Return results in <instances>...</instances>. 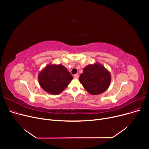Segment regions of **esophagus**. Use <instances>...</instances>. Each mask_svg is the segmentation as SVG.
<instances>
[{"label":"esophagus","mask_w":149,"mask_h":149,"mask_svg":"<svg viewBox=\"0 0 149 149\" xmlns=\"http://www.w3.org/2000/svg\"><path fill=\"white\" fill-rule=\"evenodd\" d=\"M74 78H75V79H79V75H78V74H75V75H74Z\"/></svg>","instance_id":"1"}]
</instances>
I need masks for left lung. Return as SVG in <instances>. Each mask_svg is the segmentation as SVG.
<instances>
[{
    "label": "left lung",
    "mask_w": 149,
    "mask_h": 149,
    "mask_svg": "<svg viewBox=\"0 0 149 149\" xmlns=\"http://www.w3.org/2000/svg\"><path fill=\"white\" fill-rule=\"evenodd\" d=\"M79 79L86 91L91 95H96L104 92L109 88L111 75L103 65L96 62L84 68Z\"/></svg>",
    "instance_id": "left-lung-1"
}]
</instances>
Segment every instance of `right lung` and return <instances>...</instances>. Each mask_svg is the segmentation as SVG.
Masks as SVG:
<instances>
[{
	"label": "right lung",
	"instance_id": "1",
	"mask_svg": "<svg viewBox=\"0 0 149 149\" xmlns=\"http://www.w3.org/2000/svg\"><path fill=\"white\" fill-rule=\"evenodd\" d=\"M73 79L69 70L61 64H48L38 75L41 88L52 95H57L65 90Z\"/></svg>",
	"mask_w": 149,
	"mask_h": 149
}]
</instances>
